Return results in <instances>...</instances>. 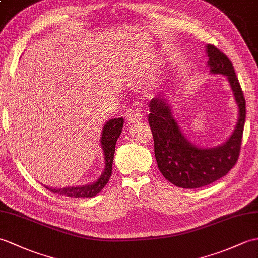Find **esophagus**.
I'll use <instances>...</instances> for the list:
<instances>
[{"label":"esophagus","instance_id":"obj_1","mask_svg":"<svg viewBox=\"0 0 258 258\" xmlns=\"http://www.w3.org/2000/svg\"><path fill=\"white\" fill-rule=\"evenodd\" d=\"M142 118V114L141 112L136 109V107H131L125 113V121H126L127 124H133L139 122L140 119Z\"/></svg>","mask_w":258,"mask_h":258}]
</instances>
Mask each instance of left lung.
<instances>
[{
    "label": "left lung",
    "instance_id": "1",
    "mask_svg": "<svg viewBox=\"0 0 258 258\" xmlns=\"http://www.w3.org/2000/svg\"><path fill=\"white\" fill-rule=\"evenodd\" d=\"M206 49L210 73L226 77L238 107L235 128L225 143L211 148L197 147L185 139L173 116L169 100L158 95L149 103L148 123L158 168L167 180L184 189L205 187L219 180L234 167L241 151L246 117L244 93L231 60L214 45H207Z\"/></svg>",
    "mask_w": 258,
    "mask_h": 258
}]
</instances>
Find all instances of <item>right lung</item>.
I'll use <instances>...</instances> for the list:
<instances>
[{"label": "right lung", "mask_w": 258, "mask_h": 258, "mask_svg": "<svg viewBox=\"0 0 258 258\" xmlns=\"http://www.w3.org/2000/svg\"><path fill=\"white\" fill-rule=\"evenodd\" d=\"M124 119L123 117L109 119L105 124L101 135V147L104 155V170L97 181L90 184L78 185V187H66V188H49L53 194L67 196L71 198H92L97 196L100 191L104 188V185L109 182L112 175V163L114 157L115 144L118 136L122 133Z\"/></svg>", "instance_id": "obj_1"}]
</instances>
